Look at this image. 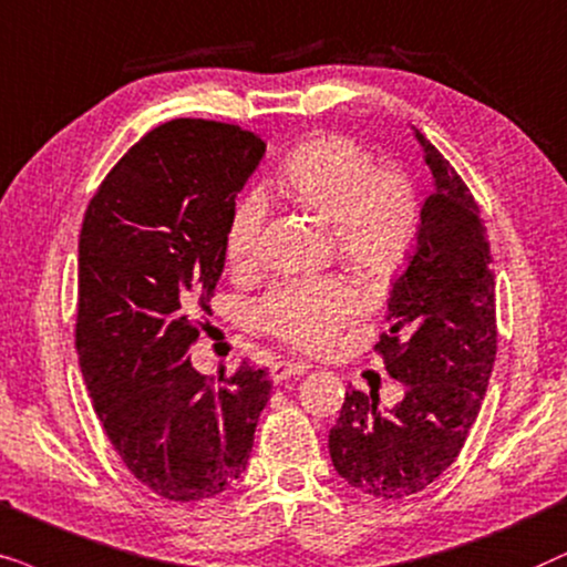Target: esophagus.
I'll use <instances>...</instances> for the list:
<instances>
[{"label":"esophagus","instance_id":"1","mask_svg":"<svg viewBox=\"0 0 567 567\" xmlns=\"http://www.w3.org/2000/svg\"><path fill=\"white\" fill-rule=\"evenodd\" d=\"M303 371H306L303 362H296V360H275L269 365V375H271V381H275V383L285 381V379H292V375H300Z\"/></svg>","mask_w":567,"mask_h":567}]
</instances>
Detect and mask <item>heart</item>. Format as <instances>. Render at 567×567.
<instances>
[{"label": "heart", "instance_id": "heart-1", "mask_svg": "<svg viewBox=\"0 0 567 567\" xmlns=\"http://www.w3.org/2000/svg\"><path fill=\"white\" fill-rule=\"evenodd\" d=\"M285 199L331 225L337 254L362 282H394L420 240L422 209L414 184L342 134H316L285 157L277 173ZM267 228V205L248 194L233 209L225 254L233 267H254ZM358 292L339 277L296 279L269 290L254 308L256 327L300 350H323L358 313Z\"/></svg>", "mask_w": 567, "mask_h": 567}]
</instances>
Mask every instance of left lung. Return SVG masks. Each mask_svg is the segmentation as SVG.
Returning a JSON list of instances; mask_svg holds the SVG:
<instances>
[{
	"mask_svg": "<svg viewBox=\"0 0 567 567\" xmlns=\"http://www.w3.org/2000/svg\"><path fill=\"white\" fill-rule=\"evenodd\" d=\"M433 171L410 267L389 298L391 329L375 352L404 396L347 389L329 454L347 485L399 501L435 482L462 454L497 352L495 275L487 228L470 186L435 145L414 134Z\"/></svg>",
	"mask_w": 567,
	"mask_h": 567,
	"instance_id": "1",
	"label": "left lung"
}]
</instances>
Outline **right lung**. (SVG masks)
Wrapping results in <instances>:
<instances>
[{
    "instance_id": "add662e5",
    "label": "right lung",
    "mask_w": 567,
    "mask_h": 567,
    "mask_svg": "<svg viewBox=\"0 0 567 567\" xmlns=\"http://www.w3.org/2000/svg\"><path fill=\"white\" fill-rule=\"evenodd\" d=\"M264 150L236 124L173 118L126 150L82 220V375L126 470L176 503L213 497L246 472L269 399L261 368L240 362L213 383L188 358L196 313H213L236 196Z\"/></svg>"
}]
</instances>
